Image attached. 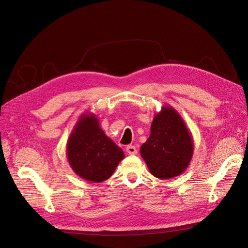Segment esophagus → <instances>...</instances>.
I'll use <instances>...</instances> for the list:
<instances>
[{
  "label": "esophagus",
  "mask_w": 248,
  "mask_h": 248,
  "mask_svg": "<svg viewBox=\"0 0 248 248\" xmlns=\"http://www.w3.org/2000/svg\"><path fill=\"white\" fill-rule=\"evenodd\" d=\"M126 152L128 153L129 155H136L138 153V149L134 146H127L126 147Z\"/></svg>",
  "instance_id": "34e87169"
}]
</instances>
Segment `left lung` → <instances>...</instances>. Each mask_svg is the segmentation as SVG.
Segmentation results:
<instances>
[{"instance_id": "8db88e82", "label": "left lung", "mask_w": 248, "mask_h": 248, "mask_svg": "<svg viewBox=\"0 0 248 248\" xmlns=\"http://www.w3.org/2000/svg\"><path fill=\"white\" fill-rule=\"evenodd\" d=\"M192 136L182 117L170 106L154 116L151 133L140 153L151 174L161 180L180 176L193 155Z\"/></svg>"}]
</instances>
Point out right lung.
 I'll return each mask as SVG.
<instances>
[{"instance_id": "obj_1", "label": "right lung", "mask_w": 248, "mask_h": 248, "mask_svg": "<svg viewBox=\"0 0 248 248\" xmlns=\"http://www.w3.org/2000/svg\"><path fill=\"white\" fill-rule=\"evenodd\" d=\"M69 166L80 178L99 183L108 179L125 155L101 129L98 119L85 112L74 125L67 140Z\"/></svg>"}]
</instances>
